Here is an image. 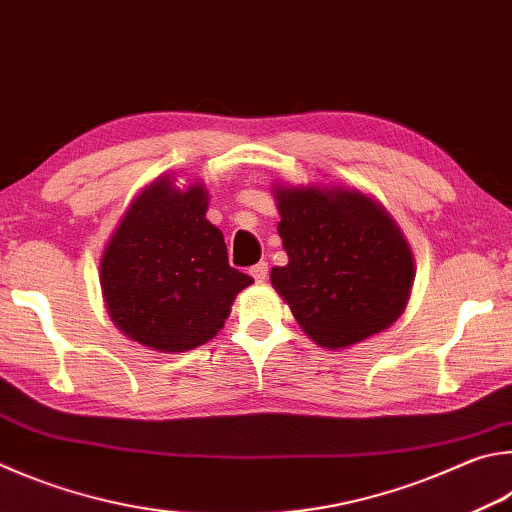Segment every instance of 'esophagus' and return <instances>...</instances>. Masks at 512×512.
Returning <instances> with one entry per match:
<instances>
[{
    "label": "esophagus",
    "mask_w": 512,
    "mask_h": 512,
    "mask_svg": "<svg viewBox=\"0 0 512 512\" xmlns=\"http://www.w3.org/2000/svg\"><path fill=\"white\" fill-rule=\"evenodd\" d=\"M250 275L255 277V282H266L268 280V264L266 262H259V264H255L253 268H250Z\"/></svg>",
    "instance_id": "1"
}]
</instances>
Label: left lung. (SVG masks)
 Here are the masks:
<instances>
[{
    "mask_svg": "<svg viewBox=\"0 0 512 512\" xmlns=\"http://www.w3.org/2000/svg\"><path fill=\"white\" fill-rule=\"evenodd\" d=\"M277 208L288 264L271 282L318 345L349 347L403 313L414 259L376 201L342 188H280Z\"/></svg>",
    "mask_w": 512,
    "mask_h": 512,
    "instance_id": "8db88e82",
    "label": "left lung"
}]
</instances>
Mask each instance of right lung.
Instances as JSON below:
<instances>
[{
	"label": "right lung",
	"instance_id": "right-lung-1",
	"mask_svg": "<svg viewBox=\"0 0 512 512\" xmlns=\"http://www.w3.org/2000/svg\"><path fill=\"white\" fill-rule=\"evenodd\" d=\"M201 185L185 192L154 181L129 206L100 262L111 320L156 351L206 345L253 277L228 264L221 230L206 219Z\"/></svg>",
	"mask_w": 512,
	"mask_h": 512
}]
</instances>
